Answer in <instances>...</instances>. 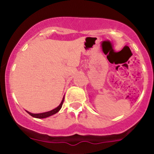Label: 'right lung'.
Here are the masks:
<instances>
[{"mask_svg": "<svg viewBox=\"0 0 154 154\" xmlns=\"http://www.w3.org/2000/svg\"><path fill=\"white\" fill-rule=\"evenodd\" d=\"M63 100H64V97L63 98V99H62V100H61V103L59 104V106L55 108V109H53V110L47 111V112L40 113V114H32V113L29 112V111H26L28 113V114H29V115H31L32 116H33V117H35V118H38V119H43V118L48 117V116L54 115V114H56L57 112H59L60 109H61V107H62V105H63Z\"/></svg>", "mask_w": 154, "mask_h": 154, "instance_id": "obj_1", "label": "right lung"}]
</instances>
